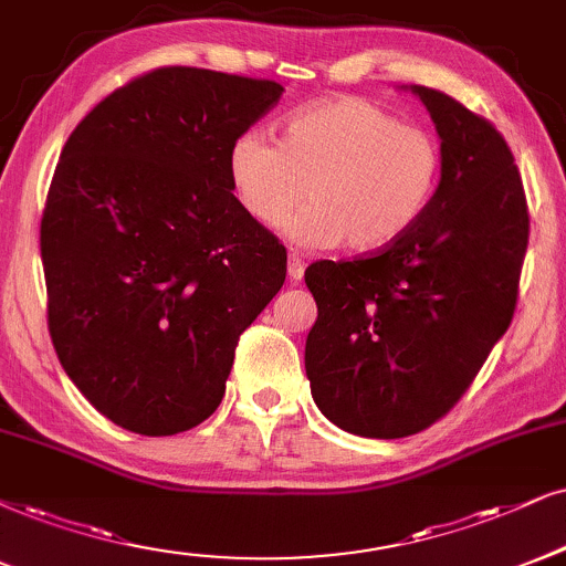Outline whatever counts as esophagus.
Masks as SVG:
<instances>
[{
	"label": "esophagus",
	"mask_w": 566,
	"mask_h": 566,
	"mask_svg": "<svg viewBox=\"0 0 566 566\" xmlns=\"http://www.w3.org/2000/svg\"><path fill=\"white\" fill-rule=\"evenodd\" d=\"M303 274H305V263H303V259H300V253H295V250H292L290 263H287L290 282H300V279H303Z\"/></svg>",
	"instance_id": "34e87169"
}]
</instances>
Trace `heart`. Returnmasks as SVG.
<instances>
[{
  "label": "heart",
  "instance_id": "b5f03b06",
  "mask_svg": "<svg viewBox=\"0 0 566 566\" xmlns=\"http://www.w3.org/2000/svg\"><path fill=\"white\" fill-rule=\"evenodd\" d=\"M227 167L255 224H282L305 196L311 203L287 224L297 245L374 253L423 217L441 180V148L381 106L339 96L292 114L282 143L261 130L238 135Z\"/></svg>",
  "mask_w": 566,
  "mask_h": 566
}]
</instances>
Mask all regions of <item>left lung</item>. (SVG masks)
Instances as JSON below:
<instances>
[{"label":"left lung","mask_w":566,"mask_h":566,"mask_svg":"<svg viewBox=\"0 0 566 566\" xmlns=\"http://www.w3.org/2000/svg\"><path fill=\"white\" fill-rule=\"evenodd\" d=\"M441 138L423 217L368 259L316 261L318 318L305 374L342 431L402 439L433 426L473 384L517 307L531 217L502 133L447 93L410 85Z\"/></svg>","instance_id":"left-lung-1"}]
</instances>
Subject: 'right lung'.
Returning <instances> with one entry per match:
<instances>
[{"instance_id":"add662e5","label":"right lung","mask_w":566,"mask_h":566,"mask_svg":"<svg viewBox=\"0 0 566 566\" xmlns=\"http://www.w3.org/2000/svg\"><path fill=\"white\" fill-rule=\"evenodd\" d=\"M274 81L159 67L81 119L41 219L49 334L112 423L175 436L224 397L240 334L282 290L287 250L242 211L230 146Z\"/></svg>"}]
</instances>
